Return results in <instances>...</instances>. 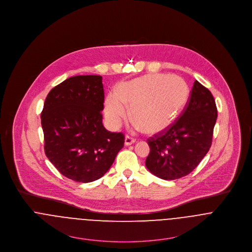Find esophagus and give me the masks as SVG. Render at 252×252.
<instances>
[{"label": "esophagus", "instance_id": "1", "mask_svg": "<svg viewBox=\"0 0 252 252\" xmlns=\"http://www.w3.org/2000/svg\"><path fill=\"white\" fill-rule=\"evenodd\" d=\"M135 142V138L134 137H130V136H126L125 137V140H124V143L125 145H131Z\"/></svg>", "mask_w": 252, "mask_h": 252}]
</instances>
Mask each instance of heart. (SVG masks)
Returning a JSON list of instances; mask_svg holds the SVG:
<instances>
[{"mask_svg":"<svg viewBox=\"0 0 252 252\" xmlns=\"http://www.w3.org/2000/svg\"><path fill=\"white\" fill-rule=\"evenodd\" d=\"M189 96L183 78L162 73L147 74L123 84L105 100V115L114 127L129 117L148 134L167 129L182 113Z\"/></svg>","mask_w":252,"mask_h":252,"instance_id":"1","label":"heart"}]
</instances>
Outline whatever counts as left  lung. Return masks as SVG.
<instances>
[{
	"label": "left lung",
	"mask_w": 252,
	"mask_h": 252,
	"mask_svg": "<svg viewBox=\"0 0 252 252\" xmlns=\"http://www.w3.org/2000/svg\"><path fill=\"white\" fill-rule=\"evenodd\" d=\"M218 110L211 92L198 81L178 119L165 131L147 139L148 170L163 180L189 174L205 157L211 145Z\"/></svg>",
	"instance_id": "obj_1"
}]
</instances>
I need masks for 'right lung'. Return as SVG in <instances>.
Here are the masks:
<instances>
[{
	"mask_svg": "<svg viewBox=\"0 0 252 252\" xmlns=\"http://www.w3.org/2000/svg\"><path fill=\"white\" fill-rule=\"evenodd\" d=\"M104 97L97 75L68 78L46 97L41 113L46 156L73 181L101 178L123 148L124 135L103 126Z\"/></svg>",
	"mask_w": 252,
	"mask_h": 252,
	"instance_id": "right-lung-1",
	"label": "right lung"
}]
</instances>
